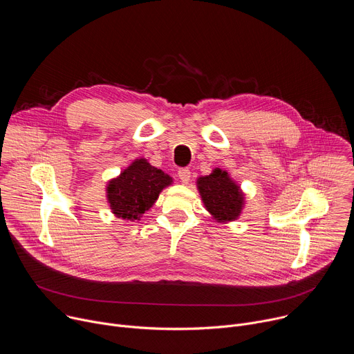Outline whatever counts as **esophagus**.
<instances>
[{"label":"esophagus","instance_id":"obj_1","mask_svg":"<svg viewBox=\"0 0 354 354\" xmlns=\"http://www.w3.org/2000/svg\"><path fill=\"white\" fill-rule=\"evenodd\" d=\"M178 176L182 183H187L190 180V171L187 168H180L178 171Z\"/></svg>","mask_w":354,"mask_h":354}]
</instances>
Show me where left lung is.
Here are the masks:
<instances>
[{
	"mask_svg": "<svg viewBox=\"0 0 354 354\" xmlns=\"http://www.w3.org/2000/svg\"><path fill=\"white\" fill-rule=\"evenodd\" d=\"M196 183L206 210L217 223L238 220L245 206V193L227 171L216 168L210 175L197 178Z\"/></svg>",
	"mask_w": 354,
	"mask_h": 354,
	"instance_id": "obj_1",
	"label": "left lung"
}]
</instances>
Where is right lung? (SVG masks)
<instances>
[{
  "mask_svg": "<svg viewBox=\"0 0 354 354\" xmlns=\"http://www.w3.org/2000/svg\"><path fill=\"white\" fill-rule=\"evenodd\" d=\"M172 182L168 174L153 167L145 158H137L119 176L108 182L106 198L109 207L118 218L138 221Z\"/></svg>",
  "mask_w": 354,
  "mask_h": 354,
  "instance_id": "obj_1",
  "label": "right lung"
}]
</instances>
